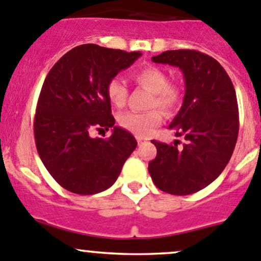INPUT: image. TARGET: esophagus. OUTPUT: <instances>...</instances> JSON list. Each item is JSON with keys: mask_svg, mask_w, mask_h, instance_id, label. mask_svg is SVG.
Here are the masks:
<instances>
[{"mask_svg": "<svg viewBox=\"0 0 261 261\" xmlns=\"http://www.w3.org/2000/svg\"><path fill=\"white\" fill-rule=\"evenodd\" d=\"M138 144H139V145H143V144H145V140H143V139L138 138Z\"/></svg>", "mask_w": 261, "mask_h": 261, "instance_id": "obj_1", "label": "esophagus"}]
</instances>
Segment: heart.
I'll return each mask as SVG.
<instances>
[{"instance_id":"obj_1","label":"heart","mask_w":261,"mask_h":261,"mask_svg":"<svg viewBox=\"0 0 261 261\" xmlns=\"http://www.w3.org/2000/svg\"><path fill=\"white\" fill-rule=\"evenodd\" d=\"M134 81L143 88L151 92L149 107H159L164 112H172L177 109L180 101V89L177 84L169 83L164 70L156 67H144L133 74ZM107 97L112 106L122 109L127 99V87L120 78H112L107 83ZM163 121L159 110L154 109L146 112H123L118 116L121 127L130 131L139 138L150 135Z\"/></svg>"}]
</instances>
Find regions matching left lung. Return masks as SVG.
I'll use <instances>...</instances> for the list:
<instances>
[{
  "mask_svg": "<svg viewBox=\"0 0 261 261\" xmlns=\"http://www.w3.org/2000/svg\"><path fill=\"white\" fill-rule=\"evenodd\" d=\"M151 60L178 67L183 73V105L168 128L184 138V144L152 140L158 152L147 169L155 186L165 193H196L222 173L235 149L239 135L235 88L222 65L197 50H168Z\"/></svg>",
  "mask_w": 261,
  "mask_h": 261,
  "instance_id": "left-lung-1",
  "label": "left lung"
}]
</instances>
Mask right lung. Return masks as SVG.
<instances>
[{"mask_svg": "<svg viewBox=\"0 0 261 261\" xmlns=\"http://www.w3.org/2000/svg\"><path fill=\"white\" fill-rule=\"evenodd\" d=\"M141 55L83 44L63 55L46 75L34 121L35 144L50 175L67 191L84 196L106 191L138 145L133 134L115 126L106 88ZM110 127L114 130L109 139L89 135Z\"/></svg>", "mask_w": 261, "mask_h": 261, "instance_id": "1", "label": "right lung"}]
</instances>
